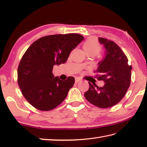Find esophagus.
Wrapping results in <instances>:
<instances>
[{
  "instance_id": "esophagus-1",
  "label": "esophagus",
  "mask_w": 147,
  "mask_h": 147,
  "mask_svg": "<svg viewBox=\"0 0 147 147\" xmlns=\"http://www.w3.org/2000/svg\"><path fill=\"white\" fill-rule=\"evenodd\" d=\"M81 81H82V80L79 78H75V82L76 83H78V82H81Z\"/></svg>"
}]
</instances>
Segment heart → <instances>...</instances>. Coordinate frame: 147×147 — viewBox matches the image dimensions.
Returning a JSON list of instances; mask_svg holds the SVG:
<instances>
[{
    "label": "heart",
    "instance_id": "obj_1",
    "mask_svg": "<svg viewBox=\"0 0 147 147\" xmlns=\"http://www.w3.org/2000/svg\"><path fill=\"white\" fill-rule=\"evenodd\" d=\"M83 49L88 54L97 55L101 51L102 47L95 39L90 38L87 40L83 45Z\"/></svg>",
    "mask_w": 147,
    "mask_h": 147
}]
</instances>
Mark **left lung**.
Instances as JSON below:
<instances>
[{"instance_id":"1","label":"left lung","mask_w":147,"mask_h":147,"mask_svg":"<svg viewBox=\"0 0 147 147\" xmlns=\"http://www.w3.org/2000/svg\"><path fill=\"white\" fill-rule=\"evenodd\" d=\"M98 41L105 47V54L98 62L95 78L105 83L98 87L89 82L90 88L84 95L96 107L108 108L117 104L125 95L130 85L132 67L116 43L104 38H98Z\"/></svg>"}]
</instances>
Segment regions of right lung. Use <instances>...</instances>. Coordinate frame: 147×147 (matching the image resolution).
Listing matches in <instances>:
<instances>
[{
  "label": "right lung",
  "instance_id": "1",
  "mask_svg": "<svg viewBox=\"0 0 147 147\" xmlns=\"http://www.w3.org/2000/svg\"><path fill=\"white\" fill-rule=\"evenodd\" d=\"M76 33L53 35L34 42L24 53L18 69V83L24 97L34 107L47 111L66 98L74 78L65 81L54 77V65L64 64L70 52L83 41Z\"/></svg>",
  "mask_w": 147,
  "mask_h": 147
}]
</instances>
